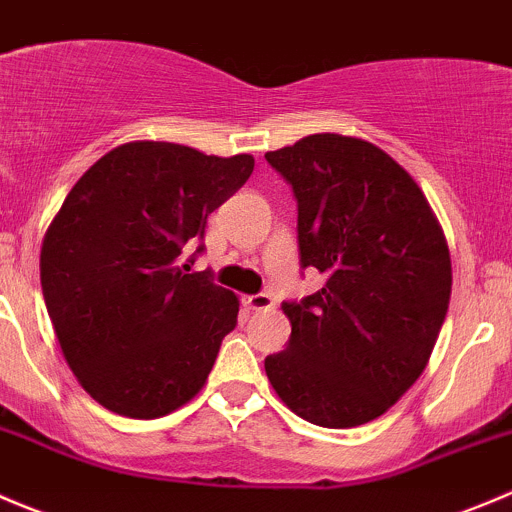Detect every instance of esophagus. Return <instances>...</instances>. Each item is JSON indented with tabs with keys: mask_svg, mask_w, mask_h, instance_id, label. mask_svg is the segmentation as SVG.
<instances>
[{
	"mask_svg": "<svg viewBox=\"0 0 512 512\" xmlns=\"http://www.w3.org/2000/svg\"><path fill=\"white\" fill-rule=\"evenodd\" d=\"M244 306L249 311H268L273 308V296L271 293H254V296H244Z\"/></svg>",
	"mask_w": 512,
	"mask_h": 512,
	"instance_id": "1",
	"label": "esophagus"
}]
</instances>
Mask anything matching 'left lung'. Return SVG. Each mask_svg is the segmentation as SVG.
<instances>
[{
	"label": "left lung",
	"instance_id": "left-lung-1",
	"mask_svg": "<svg viewBox=\"0 0 512 512\" xmlns=\"http://www.w3.org/2000/svg\"><path fill=\"white\" fill-rule=\"evenodd\" d=\"M266 161L298 201L301 266L326 276L281 306L291 338L266 356V376L303 421L363 426L426 371L453 286L443 229L411 174L371 141L311 134Z\"/></svg>",
	"mask_w": 512,
	"mask_h": 512
}]
</instances>
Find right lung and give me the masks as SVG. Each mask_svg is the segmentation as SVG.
<instances>
[{
  "label": "right lung",
  "instance_id": "1",
  "mask_svg": "<svg viewBox=\"0 0 512 512\" xmlns=\"http://www.w3.org/2000/svg\"><path fill=\"white\" fill-rule=\"evenodd\" d=\"M251 171V154L131 141L86 171L49 224L44 303L72 373L111 413L161 418L204 388L239 298L179 258Z\"/></svg>",
  "mask_w": 512,
  "mask_h": 512
}]
</instances>
